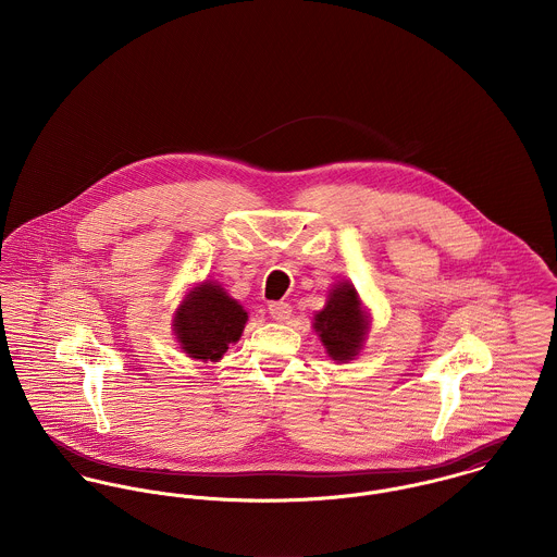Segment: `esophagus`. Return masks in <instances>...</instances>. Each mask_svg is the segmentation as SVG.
I'll list each match as a JSON object with an SVG mask.
<instances>
[{
  "label": "esophagus",
  "instance_id": "obj_1",
  "mask_svg": "<svg viewBox=\"0 0 557 557\" xmlns=\"http://www.w3.org/2000/svg\"><path fill=\"white\" fill-rule=\"evenodd\" d=\"M270 315L276 321H287L292 318V307L287 302H270Z\"/></svg>",
  "mask_w": 557,
  "mask_h": 557
}]
</instances>
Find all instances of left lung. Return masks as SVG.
Segmentation results:
<instances>
[{"instance_id":"obj_1","label":"left lung","mask_w":557,"mask_h":557,"mask_svg":"<svg viewBox=\"0 0 557 557\" xmlns=\"http://www.w3.org/2000/svg\"><path fill=\"white\" fill-rule=\"evenodd\" d=\"M313 327L332 360L349 362L360 354L369 334V315L349 281L330 289L325 307L313 318Z\"/></svg>"}]
</instances>
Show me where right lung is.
Segmentation results:
<instances>
[{"label":"right lung","instance_id":"1","mask_svg":"<svg viewBox=\"0 0 557 557\" xmlns=\"http://www.w3.org/2000/svg\"><path fill=\"white\" fill-rule=\"evenodd\" d=\"M248 313L238 300L214 283L203 281L186 294L173 315V334L195 360L219 362L232 343L239 341Z\"/></svg>","mask_w":557,"mask_h":557}]
</instances>
